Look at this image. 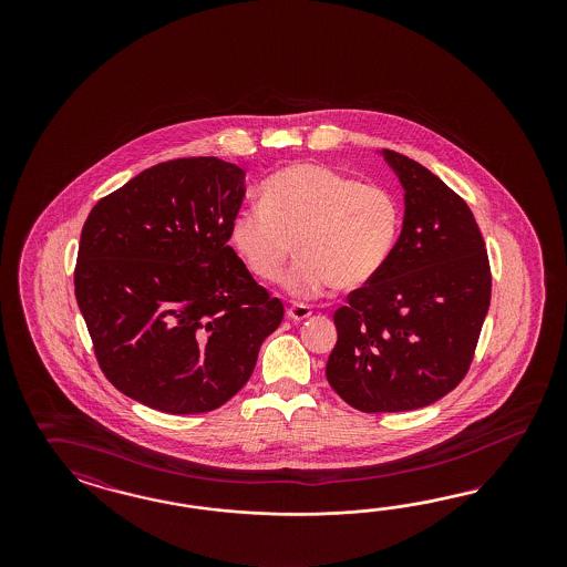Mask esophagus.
Returning <instances> with one entry per match:
<instances>
[{"label":"esophagus","mask_w":567,"mask_h":567,"mask_svg":"<svg viewBox=\"0 0 567 567\" xmlns=\"http://www.w3.org/2000/svg\"><path fill=\"white\" fill-rule=\"evenodd\" d=\"M309 316H311V309L303 306V303H297V306L287 309V318L292 322H303V320H308Z\"/></svg>","instance_id":"esophagus-1"}]
</instances>
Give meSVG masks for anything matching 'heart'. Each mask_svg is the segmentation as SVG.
Segmentation results:
<instances>
[{"instance_id": "obj_1", "label": "heart", "mask_w": 567, "mask_h": 567, "mask_svg": "<svg viewBox=\"0 0 567 567\" xmlns=\"http://www.w3.org/2000/svg\"><path fill=\"white\" fill-rule=\"evenodd\" d=\"M401 212L378 185L358 183L316 162L275 172L261 187V206L240 209L228 239L247 268L276 280L295 254L285 287L313 299L334 287L351 291L377 278L395 249Z\"/></svg>"}]
</instances>
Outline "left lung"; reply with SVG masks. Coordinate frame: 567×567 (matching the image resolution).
Returning <instances> with one entry per match:
<instances>
[{"mask_svg":"<svg viewBox=\"0 0 567 567\" xmlns=\"http://www.w3.org/2000/svg\"><path fill=\"white\" fill-rule=\"evenodd\" d=\"M405 218L382 272L334 311L327 378L365 413L426 408L464 380L491 306V266L464 199L422 164L382 152Z\"/></svg>","mask_w":567,"mask_h":567,"instance_id":"8db88e82","label":"left lung"}]
</instances>
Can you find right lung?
<instances>
[{
  "label": "right lung",
  "mask_w": 567,
  "mask_h": 567,
  "mask_svg": "<svg viewBox=\"0 0 567 567\" xmlns=\"http://www.w3.org/2000/svg\"><path fill=\"white\" fill-rule=\"evenodd\" d=\"M245 172L218 157L155 164L86 216L74 295L105 378L157 412L218 410L282 322L228 245Z\"/></svg>",
  "instance_id": "1"
}]
</instances>
